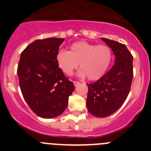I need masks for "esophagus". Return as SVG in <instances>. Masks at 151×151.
<instances>
[{
  "mask_svg": "<svg viewBox=\"0 0 151 151\" xmlns=\"http://www.w3.org/2000/svg\"><path fill=\"white\" fill-rule=\"evenodd\" d=\"M73 83H74L75 86H77V85H79L80 82H77V81H74V82H73Z\"/></svg>",
  "mask_w": 151,
  "mask_h": 151,
  "instance_id": "obj_1",
  "label": "esophagus"
}]
</instances>
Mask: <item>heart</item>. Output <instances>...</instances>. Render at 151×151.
I'll return each mask as SVG.
<instances>
[{"label":"heart","mask_w":151,"mask_h":151,"mask_svg":"<svg viewBox=\"0 0 151 151\" xmlns=\"http://www.w3.org/2000/svg\"><path fill=\"white\" fill-rule=\"evenodd\" d=\"M56 61L61 71L71 76L79 63L80 76H87L91 81L101 78L107 71L112 61V51L105 45H93L79 41L70 46L69 51L60 50L57 53Z\"/></svg>","instance_id":"heart-1"}]
</instances>
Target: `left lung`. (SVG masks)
<instances>
[{"label":"left lung","instance_id":"obj_1","mask_svg":"<svg viewBox=\"0 0 151 151\" xmlns=\"http://www.w3.org/2000/svg\"><path fill=\"white\" fill-rule=\"evenodd\" d=\"M115 54V63L97 82L87 84V105L95 117L110 116L121 107L127 98L133 78V56L124 44L102 38Z\"/></svg>","mask_w":151,"mask_h":151}]
</instances>
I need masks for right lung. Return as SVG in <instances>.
Returning a JSON list of instances; mask_svg holds the SVG:
<instances>
[{"label": "right lung", "instance_id": "right-lung-1", "mask_svg": "<svg viewBox=\"0 0 151 151\" xmlns=\"http://www.w3.org/2000/svg\"><path fill=\"white\" fill-rule=\"evenodd\" d=\"M63 41L58 38L36 40L21 53L17 68L21 92L31 110L41 118L62 114L75 89L56 61Z\"/></svg>", "mask_w": 151, "mask_h": 151}]
</instances>
